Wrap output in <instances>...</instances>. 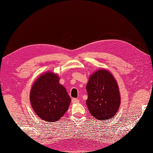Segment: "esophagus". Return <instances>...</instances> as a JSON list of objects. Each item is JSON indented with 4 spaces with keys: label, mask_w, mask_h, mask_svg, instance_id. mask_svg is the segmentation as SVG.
Masks as SVG:
<instances>
[{
    "label": "esophagus",
    "mask_w": 153,
    "mask_h": 153,
    "mask_svg": "<svg viewBox=\"0 0 153 153\" xmlns=\"http://www.w3.org/2000/svg\"><path fill=\"white\" fill-rule=\"evenodd\" d=\"M72 102L73 103H77L79 102V100L77 99H76V98H73L72 99Z\"/></svg>",
    "instance_id": "esophagus-1"
}]
</instances>
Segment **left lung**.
<instances>
[{
  "instance_id": "1",
  "label": "left lung",
  "mask_w": 153,
  "mask_h": 153,
  "mask_svg": "<svg viewBox=\"0 0 153 153\" xmlns=\"http://www.w3.org/2000/svg\"><path fill=\"white\" fill-rule=\"evenodd\" d=\"M86 104L91 114L99 120L116 115L120 105L118 85L110 72L99 69L92 74L86 85Z\"/></svg>"
}]
</instances>
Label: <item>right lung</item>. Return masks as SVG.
<instances>
[{
    "label": "right lung",
    "mask_w": 153,
    "mask_h": 153,
    "mask_svg": "<svg viewBox=\"0 0 153 153\" xmlns=\"http://www.w3.org/2000/svg\"><path fill=\"white\" fill-rule=\"evenodd\" d=\"M30 103L36 115L46 122H57L68 110L71 98L59 82L58 74L48 72L40 76L32 86Z\"/></svg>",
    "instance_id": "1"
}]
</instances>
